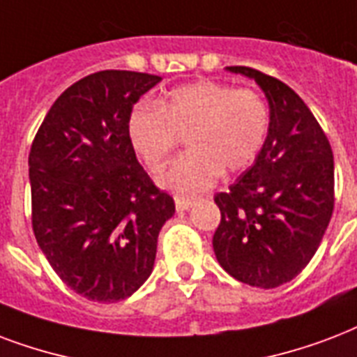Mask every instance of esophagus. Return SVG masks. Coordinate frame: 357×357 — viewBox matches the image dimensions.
Returning a JSON list of instances; mask_svg holds the SVG:
<instances>
[{
	"label": "esophagus",
	"mask_w": 357,
	"mask_h": 357,
	"mask_svg": "<svg viewBox=\"0 0 357 357\" xmlns=\"http://www.w3.org/2000/svg\"><path fill=\"white\" fill-rule=\"evenodd\" d=\"M174 202H176V209H178V211H185V209H189L190 206H192L195 198L179 197V195H176V197H174Z\"/></svg>",
	"instance_id": "34e87169"
}]
</instances>
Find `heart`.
I'll use <instances>...</instances> for the list:
<instances>
[{"mask_svg": "<svg viewBox=\"0 0 357 357\" xmlns=\"http://www.w3.org/2000/svg\"><path fill=\"white\" fill-rule=\"evenodd\" d=\"M268 132L262 95L209 80L174 88L157 106H136L127 121L130 146L149 172L167 167L179 136L187 135L190 149L159 178L160 187L181 195L206 190L221 170L234 174L249 167Z\"/></svg>", "mask_w": 357, "mask_h": 357, "instance_id": "obj_1", "label": "heart"}]
</instances>
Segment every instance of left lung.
Instances as JSON below:
<instances>
[{
    "mask_svg": "<svg viewBox=\"0 0 357 357\" xmlns=\"http://www.w3.org/2000/svg\"><path fill=\"white\" fill-rule=\"evenodd\" d=\"M268 97L269 132L255 165L217 192L221 222L215 257L234 279L258 288L292 281L311 262L335 204L333 151L322 127L292 88L234 65Z\"/></svg>",
    "mask_w": 357,
    "mask_h": 357,
    "instance_id": "8db88e82",
    "label": "left lung"
}]
</instances>
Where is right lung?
Here are the masks:
<instances>
[{"label":"right lung","instance_id":"add662e5","mask_svg":"<svg viewBox=\"0 0 357 357\" xmlns=\"http://www.w3.org/2000/svg\"><path fill=\"white\" fill-rule=\"evenodd\" d=\"M160 76L99 70L59 95L29 151L31 225L61 281L116 303L153 271L157 238L176 211L127 136L132 106Z\"/></svg>","mask_w":357,"mask_h":357}]
</instances>
